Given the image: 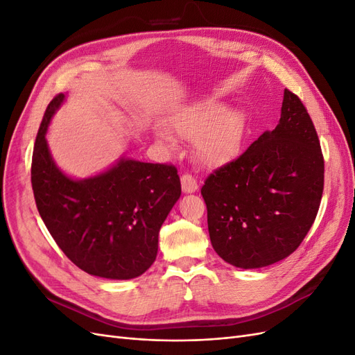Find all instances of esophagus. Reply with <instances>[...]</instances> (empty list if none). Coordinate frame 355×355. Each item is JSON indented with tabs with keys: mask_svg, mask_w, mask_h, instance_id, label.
Wrapping results in <instances>:
<instances>
[{
	"mask_svg": "<svg viewBox=\"0 0 355 355\" xmlns=\"http://www.w3.org/2000/svg\"><path fill=\"white\" fill-rule=\"evenodd\" d=\"M180 182H182V191L188 192V194H189V192H196L198 189L197 179L192 176V175H189V173L182 175Z\"/></svg>",
	"mask_w": 355,
	"mask_h": 355,
	"instance_id": "obj_1",
	"label": "esophagus"
}]
</instances>
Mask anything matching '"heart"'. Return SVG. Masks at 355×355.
Segmentation results:
<instances>
[{
  "instance_id": "1",
  "label": "heart",
  "mask_w": 355,
  "mask_h": 355,
  "mask_svg": "<svg viewBox=\"0 0 355 355\" xmlns=\"http://www.w3.org/2000/svg\"><path fill=\"white\" fill-rule=\"evenodd\" d=\"M176 132L196 139V153L206 164H219L231 158L243 142L245 121L241 112L225 110L216 101H201L189 106L175 121ZM164 139H168L163 135Z\"/></svg>"
}]
</instances>
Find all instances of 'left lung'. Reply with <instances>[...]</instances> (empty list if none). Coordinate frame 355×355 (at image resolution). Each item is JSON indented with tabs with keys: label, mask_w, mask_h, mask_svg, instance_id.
I'll return each mask as SVG.
<instances>
[{
	"label": "left lung",
	"mask_w": 355,
	"mask_h": 355,
	"mask_svg": "<svg viewBox=\"0 0 355 355\" xmlns=\"http://www.w3.org/2000/svg\"><path fill=\"white\" fill-rule=\"evenodd\" d=\"M323 188L315 127L304 103L286 89L274 130L214 170L201 188L214 252L243 270L284 259L313 227Z\"/></svg>",
	"instance_id": "obj_1"
}]
</instances>
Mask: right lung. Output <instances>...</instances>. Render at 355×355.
I'll return each mask as SVG.
<instances>
[{
	"label": "right lung",
	"mask_w": 355,
	"mask_h": 355,
	"mask_svg": "<svg viewBox=\"0 0 355 355\" xmlns=\"http://www.w3.org/2000/svg\"><path fill=\"white\" fill-rule=\"evenodd\" d=\"M65 94L49 103L35 139L31 182L41 219L68 259L90 275L130 280L151 266L158 232L180 197L178 168L121 158L73 180L53 161L46 133Z\"/></svg>",
	"instance_id": "add662e5"
}]
</instances>
